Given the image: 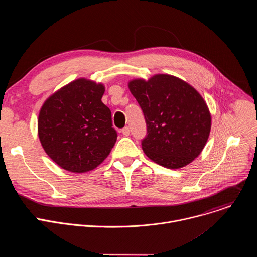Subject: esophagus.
<instances>
[{
    "instance_id": "esophagus-1",
    "label": "esophagus",
    "mask_w": 257,
    "mask_h": 257,
    "mask_svg": "<svg viewBox=\"0 0 257 257\" xmlns=\"http://www.w3.org/2000/svg\"><path fill=\"white\" fill-rule=\"evenodd\" d=\"M122 133H123L125 136H128V135L130 134V129H129V127H128V126L124 127V128L122 129Z\"/></svg>"
}]
</instances>
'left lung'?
<instances>
[{"label": "left lung", "instance_id": "obj_1", "mask_svg": "<svg viewBox=\"0 0 257 257\" xmlns=\"http://www.w3.org/2000/svg\"><path fill=\"white\" fill-rule=\"evenodd\" d=\"M129 89L146 123L142 150L155 163L179 169L199 156L208 139L211 118L201 95L175 76L159 74L132 80Z\"/></svg>", "mask_w": 257, "mask_h": 257}]
</instances>
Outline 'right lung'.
<instances>
[{
    "label": "right lung",
    "mask_w": 257,
    "mask_h": 257,
    "mask_svg": "<svg viewBox=\"0 0 257 257\" xmlns=\"http://www.w3.org/2000/svg\"><path fill=\"white\" fill-rule=\"evenodd\" d=\"M102 84L77 79L50 96L39 116L45 152L62 169L84 173L96 168L117 140Z\"/></svg>",
    "instance_id": "obj_1"
}]
</instances>
